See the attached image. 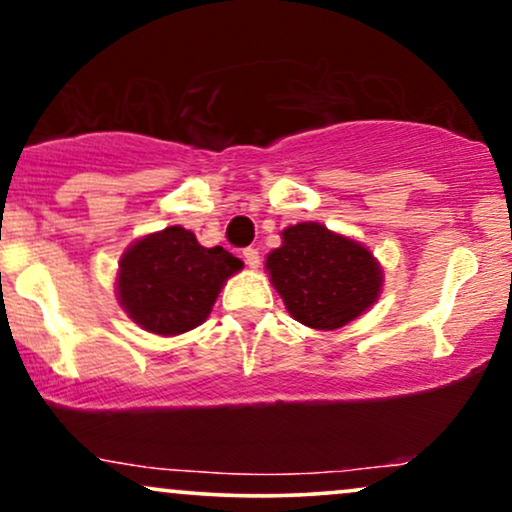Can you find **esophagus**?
Instances as JSON below:
<instances>
[{"mask_svg": "<svg viewBox=\"0 0 512 512\" xmlns=\"http://www.w3.org/2000/svg\"><path fill=\"white\" fill-rule=\"evenodd\" d=\"M244 263L249 266L251 270H256L258 266H261V256H258V249H254V246H249V249H244Z\"/></svg>", "mask_w": 512, "mask_h": 512, "instance_id": "esophagus-1", "label": "esophagus"}]
</instances>
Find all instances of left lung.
I'll use <instances>...</instances> for the list:
<instances>
[{
    "label": "left lung",
    "instance_id": "1",
    "mask_svg": "<svg viewBox=\"0 0 512 512\" xmlns=\"http://www.w3.org/2000/svg\"><path fill=\"white\" fill-rule=\"evenodd\" d=\"M280 237L266 270L296 323L332 332L377 304L384 273L368 246L313 220L285 227Z\"/></svg>",
    "mask_w": 512,
    "mask_h": 512
}]
</instances>
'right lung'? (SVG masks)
I'll return each mask as SVG.
<instances>
[{"instance_id":"obj_1","label":"right lung","mask_w":512,"mask_h":512,"mask_svg":"<svg viewBox=\"0 0 512 512\" xmlns=\"http://www.w3.org/2000/svg\"><path fill=\"white\" fill-rule=\"evenodd\" d=\"M244 263L223 246H201L182 225L135 239L116 273L118 304L135 325L159 337H178L199 327L220 289Z\"/></svg>"}]
</instances>
